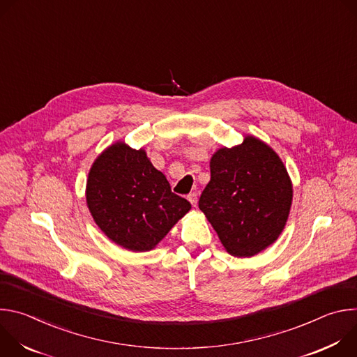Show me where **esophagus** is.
<instances>
[{"label":"esophagus","instance_id":"1","mask_svg":"<svg viewBox=\"0 0 357 357\" xmlns=\"http://www.w3.org/2000/svg\"><path fill=\"white\" fill-rule=\"evenodd\" d=\"M188 200L192 203V206H196V203H197V193H196V192L189 193V195H188Z\"/></svg>","mask_w":357,"mask_h":357}]
</instances>
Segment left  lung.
<instances>
[{
    "mask_svg": "<svg viewBox=\"0 0 357 357\" xmlns=\"http://www.w3.org/2000/svg\"><path fill=\"white\" fill-rule=\"evenodd\" d=\"M291 202L292 185L280 157L263 141L245 137L212 157L199 209L231 256L251 257L278 238Z\"/></svg>",
    "mask_w": 357,
    "mask_h": 357,
    "instance_id": "1",
    "label": "left lung"
}]
</instances>
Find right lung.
<instances>
[{
    "label": "right lung",
    "instance_id": "obj_1",
    "mask_svg": "<svg viewBox=\"0 0 357 357\" xmlns=\"http://www.w3.org/2000/svg\"><path fill=\"white\" fill-rule=\"evenodd\" d=\"M89 211L105 234L131 251L154 248L190 203L175 195L144 149L109 146L93 164L86 188Z\"/></svg>",
    "mask_w": 357,
    "mask_h": 357
}]
</instances>
